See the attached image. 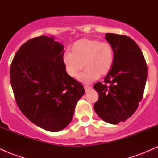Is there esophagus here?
Segmentation results:
<instances>
[{
	"mask_svg": "<svg viewBox=\"0 0 158 158\" xmlns=\"http://www.w3.org/2000/svg\"><path fill=\"white\" fill-rule=\"evenodd\" d=\"M84 88H85V90L86 92H88V90H90V89H91V87L90 86V85H85L84 86Z\"/></svg>",
	"mask_w": 158,
	"mask_h": 158,
	"instance_id": "esophagus-1",
	"label": "esophagus"
}]
</instances>
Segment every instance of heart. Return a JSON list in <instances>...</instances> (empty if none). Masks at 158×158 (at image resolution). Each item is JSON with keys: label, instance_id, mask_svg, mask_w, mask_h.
Returning <instances> with one entry per match:
<instances>
[{"label": "heart", "instance_id": "heart-1", "mask_svg": "<svg viewBox=\"0 0 158 158\" xmlns=\"http://www.w3.org/2000/svg\"><path fill=\"white\" fill-rule=\"evenodd\" d=\"M71 52H66L62 56L65 70L70 77L76 78L83 68L85 70L79 77V80L91 82L108 74L114 63V50L107 41L85 38L78 40L71 46Z\"/></svg>", "mask_w": 158, "mask_h": 158}]
</instances>
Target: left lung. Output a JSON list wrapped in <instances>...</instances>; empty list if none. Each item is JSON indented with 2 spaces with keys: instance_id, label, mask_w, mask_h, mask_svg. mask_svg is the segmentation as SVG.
Returning a JSON list of instances; mask_svg holds the SVG:
<instances>
[{
  "instance_id": "1",
  "label": "left lung",
  "mask_w": 158,
  "mask_h": 158,
  "mask_svg": "<svg viewBox=\"0 0 158 158\" xmlns=\"http://www.w3.org/2000/svg\"><path fill=\"white\" fill-rule=\"evenodd\" d=\"M106 39L113 47L115 58L103 83L94 85L99 94L94 108L104 121L118 124L135 113L142 99L147 65L140 48L131 38L106 33Z\"/></svg>"
}]
</instances>
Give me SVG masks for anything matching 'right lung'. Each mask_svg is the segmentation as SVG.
Here are the masks:
<instances>
[{
    "mask_svg": "<svg viewBox=\"0 0 158 158\" xmlns=\"http://www.w3.org/2000/svg\"><path fill=\"white\" fill-rule=\"evenodd\" d=\"M64 46L41 35L24 43L10 66V81L19 109L27 119L49 131L64 129L85 94L62 61Z\"/></svg>",
    "mask_w": 158,
    "mask_h": 158,
    "instance_id": "1",
    "label": "right lung"
}]
</instances>
